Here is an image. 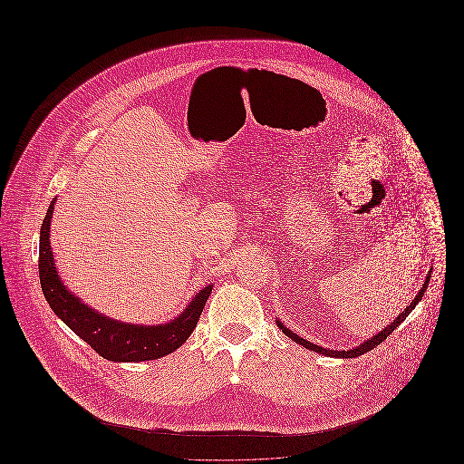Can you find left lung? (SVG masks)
<instances>
[{"label":"left lung","mask_w":464,"mask_h":464,"mask_svg":"<svg viewBox=\"0 0 464 464\" xmlns=\"http://www.w3.org/2000/svg\"><path fill=\"white\" fill-rule=\"evenodd\" d=\"M430 278H431V271L428 273V276H426V280H424V284H422V287H420V292H418V295L414 297V301L405 308V311H401L400 314H398L397 318L386 327V329H382V331L379 332V334H375L372 335L371 339H367L365 343H362L360 346H356V348H352V350H348V352H334V350H325V348H322V346H316V344H313V343H309L306 339H303V337H299L297 334H294L292 331H288L287 327H284V324L282 322H278L276 320V324H278V327L282 329L284 334H287L288 337L292 339V341H295L297 344H301L303 348H306V350H311V352H316V353L325 354V356H332V358H356V356H360V354L367 353V352H371V350H374L377 344H381L392 332L397 329L398 325L411 314V311L416 308V304L420 303V299H422V295H424V290L428 288V284H430Z\"/></svg>","instance_id":"left-lung-1"}]
</instances>
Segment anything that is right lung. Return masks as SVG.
Wrapping results in <instances>:
<instances>
[{
	"instance_id": "1",
	"label": "right lung",
	"mask_w": 464,
	"mask_h": 464,
	"mask_svg": "<svg viewBox=\"0 0 464 464\" xmlns=\"http://www.w3.org/2000/svg\"><path fill=\"white\" fill-rule=\"evenodd\" d=\"M53 203H50L40 231V282L44 299L53 313L71 331L80 335L92 350L111 362H144L176 352L195 331L199 314L212 292L203 287L177 318L161 325H135L108 318L82 303L57 275L50 246V222Z\"/></svg>"
}]
</instances>
